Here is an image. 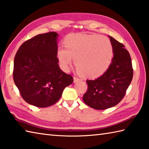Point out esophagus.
Instances as JSON below:
<instances>
[{
  "instance_id": "esophagus-1",
  "label": "esophagus",
  "mask_w": 149,
  "mask_h": 149,
  "mask_svg": "<svg viewBox=\"0 0 149 149\" xmlns=\"http://www.w3.org/2000/svg\"><path fill=\"white\" fill-rule=\"evenodd\" d=\"M80 81V78H78L77 77H74V83L78 82V81Z\"/></svg>"
}]
</instances>
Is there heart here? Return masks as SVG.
<instances>
[{
  "label": "heart",
  "mask_w": 149,
  "mask_h": 149,
  "mask_svg": "<svg viewBox=\"0 0 149 149\" xmlns=\"http://www.w3.org/2000/svg\"><path fill=\"white\" fill-rule=\"evenodd\" d=\"M65 47L57 49L56 57L63 71H68L74 58L78 73L97 78L107 71L113 56L111 41L96 35L72 34L63 41Z\"/></svg>",
  "instance_id": "b5f03b06"
}]
</instances>
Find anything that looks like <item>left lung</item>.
I'll use <instances>...</instances> for the list:
<instances>
[{
  "instance_id": "obj_1",
  "label": "left lung",
  "mask_w": 149,
  "mask_h": 149,
  "mask_svg": "<svg viewBox=\"0 0 149 149\" xmlns=\"http://www.w3.org/2000/svg\"><path fill=\"white\" fill-rule=\"evenodd\" d=\"M113 58L101 77L94 80H87V91L83 100L89 107L104 110L116 105L125 96L133 77L132 62L124 45L111 36Z\"/></svg>"
}]
</instances>
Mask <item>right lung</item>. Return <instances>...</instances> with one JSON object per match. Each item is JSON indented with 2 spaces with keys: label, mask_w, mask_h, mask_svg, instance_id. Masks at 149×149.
<instances>
[{
  "label": "right lung",
  "mask_w": 149,
  "mask_h": 149,
  "mask_svg": "<svg viewBox=\"0 0 149 149\" xmlns=\"http://www.w3.org/2000/svg\"><path fill=\"white\" fill-rule=\"evenodd\" d=\"M58 36L56 32L36 35L21 45L15 56L14 82L23 99L36 107L54 104L73 82L58 63Z\"/></svg>",
  "instance_id": "add662e5"
}]
</instances>
